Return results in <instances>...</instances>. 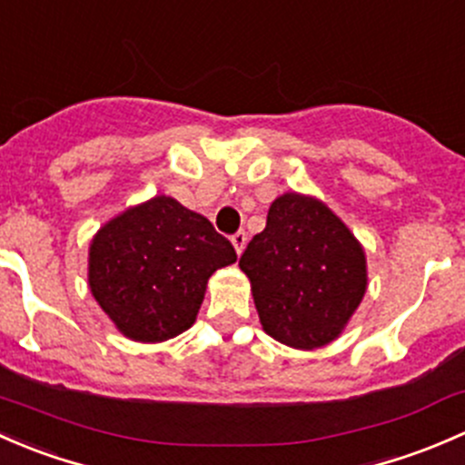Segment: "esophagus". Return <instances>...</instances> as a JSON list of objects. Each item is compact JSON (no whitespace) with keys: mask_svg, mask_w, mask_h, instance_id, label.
<instances>
[{"mask_svg":"<svg viewBox=\"0 0 465 465\" xmlns=\"http://www.w3.org/2000/svg\"><path fill=\"white\" fill-rule=\"evenodd\" d=\"M246 242H248V234L243 231L232 234V246H234V251H237V255H242L243 248H246Z\"/></svg>","mask_w":465,"mask_h":465,"instance_id":"esophagus-1","label":"esophagus"}]
</instances>
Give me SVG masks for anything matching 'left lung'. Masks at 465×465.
Instances as JSON below:
<instances>
[{"mask_svg": "<svg viewBox=\"0 0 465 465\" xmlns=\"http://www.w3.org/2000/svg\"><path fill=\"white\" fill-rule=\"evenodd\" d=\"M239 266L268 336L295 349L331 342L367 289L365 252L320 201L286 193L268 208Z\"/></svg>", "mask_w": 465, "mask_h": 465, "instance_id": "8db88e82", "label": "left lung"}]
</instances>
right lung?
<instances>
[{
    "instance_id": "1",
    "label": "right lung",
    "mask_w": 465,
    "mask_h": 465,
    "mask_svg": "<svg viewBox=\"0 0 465 465\" xmlns=\"http://www.w3.org/2000/svg\"><path fill=\"white\" fill-rule=\"evenodd\" d=\"M234 260L232 243L208 219L154 197L100 228L89 286L127 338L161 342L193 327L208 277Z\"/></svg>"
}]
</instances>
